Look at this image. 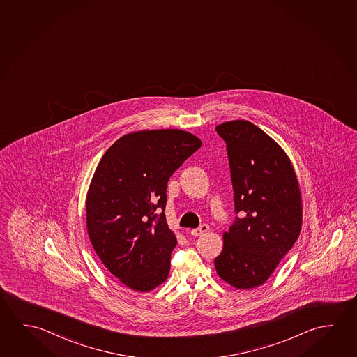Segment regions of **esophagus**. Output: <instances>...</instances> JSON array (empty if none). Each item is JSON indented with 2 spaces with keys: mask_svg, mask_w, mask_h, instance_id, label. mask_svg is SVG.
<instances>
[{
  "mask_svg": "<svg viewBox=\"0 0 357 357\" xmlns=\"http://www.w3.org/2000/svg\"><path fill=\"white\" fill-rule=\"evenodd\" d=\"M208 231H209V227L206 224H202L198 229L190 230V234L193 235V236H200V235L205 234Z\"/></svg>",
  "mask_w": 357,
  "mask_h": 357,
  "instance_id": "1",
  "label": "esophagus"
}]
</instances>
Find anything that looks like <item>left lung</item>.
<instances>
[{
	"mask_svg": "<svg viewBox=\"0 0 357 357\" xmlns=\"http://www.w3.org/2000/svg\"><path fill=\"white\" fill-rule=\"evenodd\" d=\"M215 129L227 143L240 218L222 233L214 264L220 279L248 290L263 285L298 240L303 199L291 160L270 135L244 119Z\"/></svg>",
	"mask_w": 357,
	"mask_h": 357,
	"instance_id": "left-lung-1",
	"label": "left lung"
}]
</instances>
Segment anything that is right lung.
Instances as JSON below:
<instances>
[{
  "mask_svg": "<svg viewBox=\"0 0 357 357\" xmlns=\"http://www.w3.org/2000/svg\"><path fill=\"white\" fill-rule=\"evenodd\" d=\"M200 146L181 129L139 130L114 142L96 168L86 198L88 236L108 271L135 291L168 278L176 236L164 214L167 183Z\"/></svg>",
  "mask_w": 357,
  "mask_h": 357,
  "instance_id": "1",
  "label": "right lung"
}]
</instances>
